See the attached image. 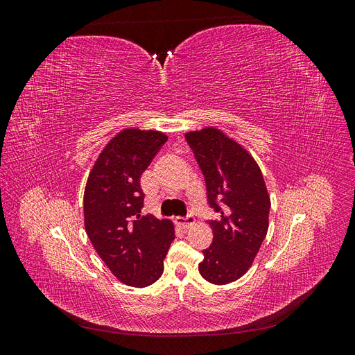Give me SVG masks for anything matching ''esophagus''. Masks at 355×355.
I'll return each mask as SVG.
<instances>
[{
	"instance_id": "esophagus-1",
	"label": "esophagus",
	"mask_w": 355,
	"mask_h": 355,
	"mask_svg": "<svg viewBox=\"0 0 355 355\" xmlns=\"http://www.w3.org/2000/svg\"><path fill=\"white\" fill-rule=\"evenodd\" d=\"M194 222H196V219H194V216H191V214H188V216H185V218L176 219V225H178V227H180L182 230H188L189 227L194 225Z\"/></svg>"
}]
</instances>
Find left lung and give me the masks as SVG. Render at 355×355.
Segmentation results:
<instances>
[{
	"instance_id": "8db88e82",
	"label": "left lung",
	"mask_w": 355,
	"mask_h": 355,
	"mask_svg": "<svg viewBox=\"0 0 355 355\" xmlns=\"http://www.w3.org/2000/svg\"><path fill=\"white\" fill-rule=\"evenodd\" d=\"M185 139L206 179L209 206L218 213L209 220L213 241L198 271L209 283L228 284L247 272L266 237L270 196L259 166L232 139L211 127Z\"/></svg>"
}]
</instances>
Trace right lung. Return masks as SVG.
Instances as JSON below:
<instances>
[{"mask_svg": "<svg viewBox=\"0 0 355 355\" xmlns=\"http://www.w3.org/2000/svg\"><path fill=\"white\" fill-rule=\"evenodd\" d=\"M167 136L127 128L105 146L84 191L85 231L111 272L127 286L146 287L164 271L173 223L144 216L141 176Z\"/></svg>", "mask_w": 355, "mask_h": 355, "instance_id": "obj_1", "label": "right lung"}]
</instances>
